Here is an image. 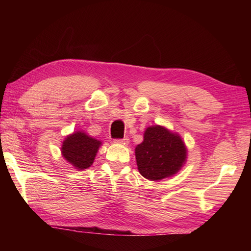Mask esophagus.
Returning <instances> with one entry per match:
<instances>
[{
    "instance_id": "1",
    "label": "esophagus",
    "mask_w": 251,
    "mask_h": 251,
    "mask_svg": "<svg viewBox=\"0 0 251 251\" xmlns=\"http://www.w3.org/2000/svg\"><path fill=\"white\" fill-rule=\"evenodd\" d=\"M114 142L115 143H120V145H128L129 139L127 137H125V138H123V139H115Z\"/></svg>"
}]
</instances>
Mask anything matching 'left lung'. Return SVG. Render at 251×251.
Wrapping results in <instances>:
<instances>
[{
    "instance_id": "obj_1",
    "label": "left lung",
    "mask_w": 251,
    "mask_h": 251,
    "mask_svg": "<svg viewBox=\"0 0 251 251\" xmlns=\"http://www.w3.org/2000/svg\"><path fill=\"white\" fill-rule=\"evenodd\" d=\"M145 139L136 147L138 169L143 177L156 181L175 175L185 162L183 141L161 126H151L145 132Z\"/></svg>"
}]
</instances>
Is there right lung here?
Segmentation results:
<instances>
[{
  "instance_id": "obj_1",
  "label": "right lung",
  "mask_w": 251,
  "mask_h": 251,
  "mask_svg": "<svg viewBox=\"0 0 251 251\" xmlns=\"http://www.w3.org/2000/svg\"><path fill=\"white\" fill-rule=\"evenodd\" d=\"M101 145L99 140L87 136L82 131H76L68 136L61 148L62 155L77 169L88 168Z\"/></svg>"
}]
</instances>
